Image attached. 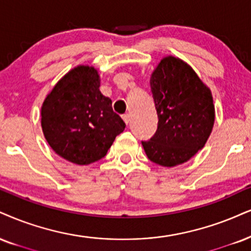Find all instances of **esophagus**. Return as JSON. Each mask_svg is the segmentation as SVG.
I'll list each match as a JSON object with an SVG mask.
<instances>
[{
    "mask_svg": "<svg viewBox=\"0 0 251 251\" xmlns=\"http://www.w3.org/2000/svg\"><path fill=\"white\" fill-rule=\"evenodd\" d=\"M123 120H125V122L126 123V125H129L130 123V115L129 114H126V115H123Z\"/></svg>",
    "mask_w": 251,
    "mask_h": 251,
    "instance_id": "1",
    "label": "esophagus"
}]
</instances>
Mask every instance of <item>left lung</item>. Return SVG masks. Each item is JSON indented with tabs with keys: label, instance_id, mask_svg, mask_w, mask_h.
I'll list each match as a JSON object with an SVG mask.
<instances>
[{
	"label": "left lung",
	"instance_id": "obj_1",
	"mask_svg": "<svg viewBox=\"0 0 251 251\" xmlns=\"http://www.w3.org/2000/svg\"><path fill=\"white\" fill-rule=\"evenodd\" d=\"M150 87L158 126L149 141H142L151 162L172 168L203 148L214 126L211 89L179 58H163L151 74Z\"/></svg>",
	"mask_w": 251,
	"mask_h": 251
}]
</instances>
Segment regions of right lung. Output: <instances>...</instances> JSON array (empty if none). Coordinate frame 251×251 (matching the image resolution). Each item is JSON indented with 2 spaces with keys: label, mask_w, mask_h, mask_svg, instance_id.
<instances>
[{
  "label": "right lung",
  "mask_w": 251,
  "mask_h": 251,
  "mask_svg": "<svg viewBox=\"0 0 251 251\" xmlns=\"http://www.w3.org/2000/svg\"><path fill=\"white\" fill-rule=\"evenodd\" d=\"M100 76L92 66L65 74L42 106V128L53 151L78 165L103 158L126 123L100 92Z\"/></svg>",
  "instance_id": "1"
}]
</instances>
